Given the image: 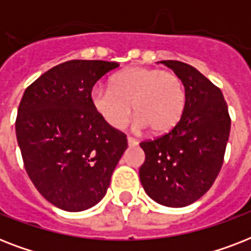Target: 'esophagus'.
<instances>
[{
	"instance_id": "1",
	"label": "esophagus",
	"mask_w": 251,
	"mask_h": 251,
	"mask_svg": "<svg viewBox=\"0 0 251 251\" xmlns=\"http://www.w3.org/2000/svg\"><path fill=\"white\" fill-rule=\"evenodd\" d=\"M127 145H129L130 147H134V146L138 145V141L131 137H127Z\"/></svg>"
}]
</instances>
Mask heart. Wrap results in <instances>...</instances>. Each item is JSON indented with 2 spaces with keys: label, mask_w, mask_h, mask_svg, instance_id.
<instances>
[{
  "label": "heart",
  "mask_w": 251,
  "mask_h": 251,
  "mask_svg": "<svg viewBox=\"0 0 251 251\" xmlns=\"http://www.w3.org/2000/svg\"><path fill=\"white\" fill-rule=\"evenodd\" d=\"M91 102L99 116L114 129H121L137 114V125L153 135H165L178 125L186 106V90L173 72L134 66L118 73L110 86L95 87Z\"/></svg>",
  "instance_id": "heart-1"
}]
</instances>
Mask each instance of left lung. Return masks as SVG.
I'll use <instances>...</instances> for the list:
<instances>
[{"instance_id":"obj_1","label":"left lung","mask_w":251,"mask_h":251,"mask_svg":"<svg viewBox=\"0 0 251 251\" xmlns=\"http://www.w3.org/2000/svg\"><path fill=\"white\" fill-rule=\"evenodd\" d=\"M182 79L186 106L171 133L141 142L145 163L142 186L150 198L167 207H185L210 190L222 169L230 117L223 92L195 68L161 61Z\"/></svg>"}]
</instances>
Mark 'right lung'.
<instances>
[{
	"instance_id": "obj_1",
	"label": "right lung",
	"mask_w": 251,
	"mask_h": 251,
	"mask_svg": "<svg viewBox=\"0 0 251 251\" xmlns=\"http://www.w3.org/2000/svg\"><path fill=\"white\" fill-rule=\"evenodd\" d=\"M117 62L72 60L25 88L15 131L23 164L37 191L53 206L76 212L105 195L127 149L126 135L95 110V83Z\"/></svg>"
}]
</instances>
